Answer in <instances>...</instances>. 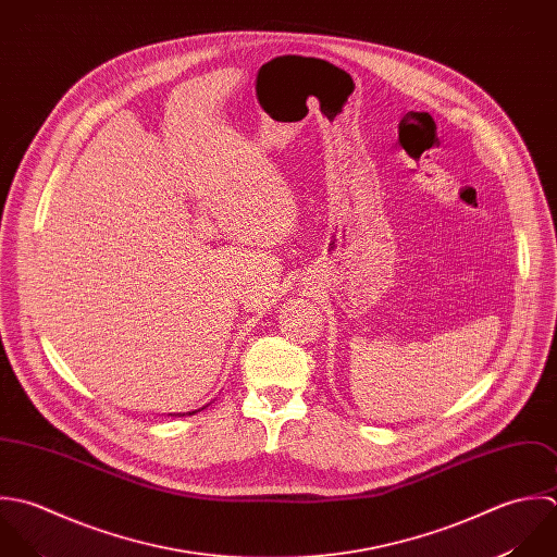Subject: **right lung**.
Listing matches in <instances>:
<instances>
[{
    "instance_id": "obj_1",
    "label": "right lung",
    "mask_w": 557,
    "mask_h": 557,
    "mask_svg": "<svg viewBox=\"0 0 557 557\" xmlns=\"http://www.w3.org/2000/svg\"><path fill=\"white\" fill-rule=\"evenodd\" d=\"M189 414H191V412H189Z\"/></svg>"
}]
</instances>
